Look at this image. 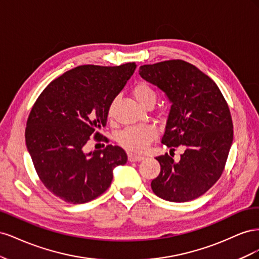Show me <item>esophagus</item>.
<instances>
[{
    "mask_svg": "<svg viewBox=\"0 0 259 259\" xmlns=\"http://www.w3.org/2000/svg\"><path fill=\"white\" fill-rule=\"evenodd\" d=\"M145 159V156L143 155H137V154H128V161L130 162H139L143 161Z\"/></svg>",
    "mask_w": 259,
    "mask_h": 259,
    "instance_id": "1",
    "label": "esophagus"
}]
</instances>
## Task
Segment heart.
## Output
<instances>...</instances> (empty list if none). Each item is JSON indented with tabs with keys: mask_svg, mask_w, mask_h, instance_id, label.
<instances>
[{
	"mask_svg": "<svg viewBox=\"0 0 259 259\" xmlns=\"http://www.w3.org/2000/svg\"><path fill=\"white\" fill-rule=\"evenodd\" d=\"M133 96L138 103L144 106L147 103L153 101L155 103L156 99V93L151 88L150 85L147 83H139L137 84L134 90H133ZM114 108V101L109 107L108 115L111 116L113 113ZM155 127L152 125H138V126H131L125 128L123 132L120 133L119 135V142L123 147H125L128 150L136 151V152H143L148 148L149 144L156 137Z\"/></svg>",
	"mask_w": 259,
	"mask_h": 259,
	"instance_id": "b5f03b06",
	"label": "heart"
}]
</instances>
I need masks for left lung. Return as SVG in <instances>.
<instances>
[{
	"mask_svg": "<svg viewBox=\"0 0 259 259\" xmlns=\"http://www.w3.org/2000/svg\"><path fill=\"white\" fill-rule=\"evenodd\" d=\"M139 75L170 104L162 144L185 149L179 161L167 153L156 156L161 170L152 191L169 202L197 199L219 179L228 158L233 140L229 107L216 83L187 61L144 65Z\"/></svg>",
	"mask_w": 259,
	"mask_h": 259,
	"instance_id": "left-lung-1",
	"label": "left lung"
}]
</instances>
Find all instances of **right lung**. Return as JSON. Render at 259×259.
Wrapping results in <instances>:
<instances>
[{
    "instance_id": "1",
    "label": "right lung",
    "mask_w": 259,
    "mask_h": 259,
    "mask_svg": "<svg viewBox=\"0 0 259 259\" xmlns=\"http://www.w3.org/2000/svg\"><path fill=\"white\" fill-rule=\"evenodd\" d=\"M136 67H76L52 81L36 99L26 145L41 182L61 200L81 204L96 199L110 187L113 169L127 162L117 146L91 152L85 146L94 133L100 137L109 107Z\"/></svg>"
}]
</instances>
